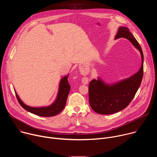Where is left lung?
Masks as SVG:
<instances>
[{"label":"left lung","instance_id":"8db88e82","mask_svg":"<svg viewBox=\"0 0 157 157\" xmlns=\"http://www.w3.org/2000/svg\"><path fill=\"white\" fill-rule=\"evenodd\" d=\"M128 40L140 53L142 66L132 76L109 84L100 78L92 80L89 85V101L93 110L99 114H111L123 110L132 101L139 88L144 75V54L141 47L127 27H120L115 39Z\"/></svg>","mask_w":157,"mask_h":157}]
</instances>
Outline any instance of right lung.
I'll return each mask as SVG.
<instances>
[{"label": "right lung", "instance_id": "1", "mask_svg": "<svg viewBox=\"0 0 157 157\" xmlns=\"http://www.w3.org/2000/svg\"><path fill=\"white\" fill-rule=\"evenodd\" d=\"M68 76L69 75H66L63 77L61 79L59 84L58 92L56 98L54 102L51 105L40 107L29 106L22 102V101L20 99L19 96L17 94L16 91H15L17 99L19 104L24 109L36 116L42 117H52L58 114L64 109L70 91L71 87L68 81Z\"/></svg>", "mask_w": 157, "mask_h": 157}]
</instances>
